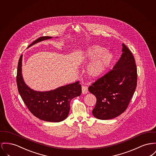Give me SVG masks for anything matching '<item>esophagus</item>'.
<instances>
[{
    "label": "esophagus",
    "instance_id": "obj_1",
    "mask_svg": "<svg viewBox=\"0 0 156 156\" xmlns=\"http://www.w3.org/2000/svg\"><path fill=\"white\" fill-rule=\"evenodd\" d=\"M88 92V87L87 86L83 85L82 87V93L83 94H87Z\"/></svg>",
    "mask_w": 156,
    "mask_h": 156
}]
</instances>
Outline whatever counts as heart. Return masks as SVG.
<instances>
[{"instance_id": "b5f03b06", "label": "heart", "mask_w": 156, "mask_h": 156, "mask_svg": "<svg viewBox=\"0 0 156 156\" xmlns=\"http://www.w3.org/2000/svg\"><path fill=\"white\" fill-rule=\"evenodd\" d=\"M85 59L87 61L94 60L87 69V73L92 78L101 76L110 67L114 55L109 51L98 45H93L89 48L85 53Z\"/></svg>"}]
</instances>
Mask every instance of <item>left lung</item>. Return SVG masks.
I'll use <instances>...</instances> for the list:
<instances>
[{
    "label": "left lung",
    "instance_id": "8db88e82",
    "mask_svg": "<svg viewBox=\"0 0 156 156\" xmlns=\"http://www.w3.org/2000/svg\"><path fill=\"white\" fill-rule=\"evenodd\" d=\"M122 52L112 69L88 88L97 98L92 114L98 119H112L123 113L136 90L137 73L135 59L124 44Z\"/></svg>",
    "mask_w": 156,
    "mask_h": 156
}]
</instances>
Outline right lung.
<instances>
[{"label":"right lung","instance_id":"obj_1","mask_svg":"<svg viewBox=\"0 0 156 156\" xmlns=\"http://www.w3.org/2000/svg\"><path fill=\"white\" fill-rule=\"evenodd\" d=\"M52 37H42L29 46L39 42L51 39ZM22 55L19 60L16 82L19 93L28 110L36 117L48 122H61L68 115L70 102L81 95L82 89L77 81L49 91H37L30 88L25 83L22 75Z\"/></svg>","mask_w":156,"mask_h":156}]
</instances>
